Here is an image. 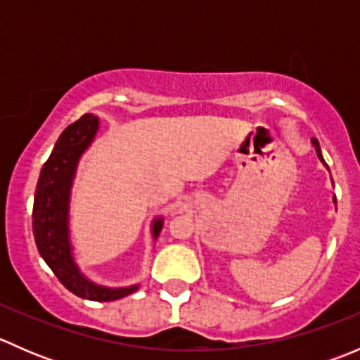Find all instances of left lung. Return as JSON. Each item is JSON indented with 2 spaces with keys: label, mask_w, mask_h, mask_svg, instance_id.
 Returning a JSON list of instances; mask_svg holds the SVG:
<instances>
[{
  "label": "left lung",
  "mask_w": 360,
  "mask_h": 360,
  "mask_svg": "<svg viewBox=\"0 0 360 360\" xmlns=\"http://www.w3.org/2000/svg\"><path fill=\"white\" fill-rule=\"evenodd\" d=\"M311 144H314V146H315V151H317V157H319V160H321V162L324 163V165H326L324 158H322V153H321V146H319V141L315 139V137H314V139H311ZM335 202H336V200H335Z\"/></svg>",
  "instance_id": "left-lung-1"
}]
</instances>
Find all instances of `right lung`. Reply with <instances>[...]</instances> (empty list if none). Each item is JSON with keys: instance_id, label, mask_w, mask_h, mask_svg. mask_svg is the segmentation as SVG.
I'll return each instance as SVG.
<instances>
[{"instance_id": "1", "label": "right lung", "mask_w": 360, "mask_h": 360, "mask_svg": "<svg viewBox=\"0 0 360 360\" xmlns=\"http://www.w3.org/2000/svg\"><path fill=\"white\" fill-rule=\"evenodd\" d=\"M99 129V118L86 112L60 134L52 155L43 165L32 207V233L36 248L52 268L60 284L76 296L92 301H115L136 292L139 285L110 289L92 284L79 274L69 244V191L75 177L76 163L89 148ZM162 230V219L153 223V237Z\"/></svg>"}]
</instances>
